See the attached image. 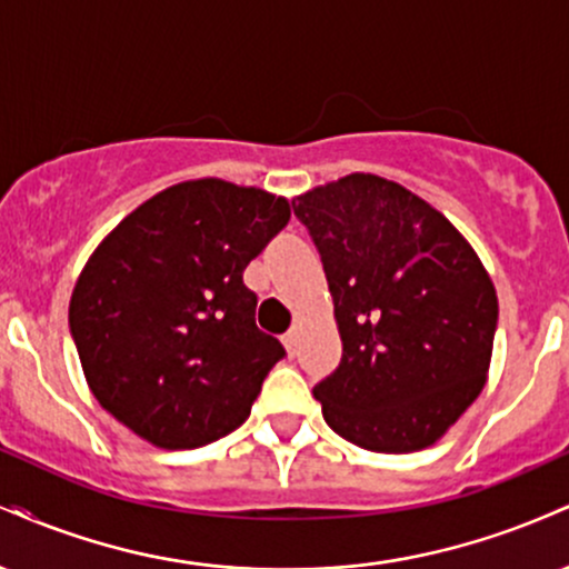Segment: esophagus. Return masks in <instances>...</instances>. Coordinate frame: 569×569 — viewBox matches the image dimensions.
<instances>
[{"label":"esophagus","instance_id":"34e87169","mask_svg":"<svg viewBox=\"0 0 569 569\" xmlns=\"http://www.w3.org/2000/svg\"><path fill=\"white\" fill-rule=\"evenodd\" d=\"M283 345H286V350H289V356H293V352H297V345H299V326H291V329L286 331Z\"/></svg>","mask_w":569,"mask_h":569}]
</instances>
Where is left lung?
<instances>
[{
  "mask_svg": "<svg viewBox=\"0 0 569 569\" xmlns=\"http://www.w3.org/2000/svg\"><path fill=\"white\" fill-rule=\"evenodd\" d=\"M335 299L342 361L312 388L335 433L371 452L436 443L479 398L498 293L457 227L407 187L350 173L293 200Z\"/></svg>",
  "mask_w": 569,
  "mask_h": 569,
  "instance_id": "8db88e82",
  "label": "left lung"
}]
</instances>
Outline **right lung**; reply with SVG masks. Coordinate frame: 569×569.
<instances>
[{
	"label": "right lung",
	"mask_w": 569,
	"mask_h": 569,
	"mask_svg": "<svg viewBox=\"0 0 569 569\" xmlns=\"http://www.w3.org/2000/svg\"><path fill=\"white\" fill-rule=\"evenodd\" d=\"M286 198L221 179L141 202L90 253L69 329L103 409L160 449L240 428L286 356L257 329L243 270L289 224Z\"/></svg>",
	"instance_id": "1"
}]
</instances>
